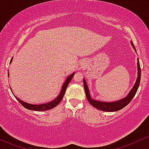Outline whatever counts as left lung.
Segmentation results:
<instances>
[{
	"instance_id": "1",
	"label": "left lung",
	"mask_w": 149,
	"mask_h": 149,
	"mask_svg": "<svg viewBox=\"0 0 149 149\" xmlns=\"http://www.w3.org/2000/svg\"><path fill=\"white\" fill-rule=\"evenodd\" d=\"M131 45H132V47L136 52V49L133 45V43L131 42ZM137 70H138V73H137V78L136 80L135 84L134 85L133 88L131 89L130 93H128L126 97H124L123 99L120 100L115 101V102H102V101H97L95 100H93L91 98L90 95V93H89V90L88 88V86H87L86 80L84 79V90L86 93V95L87 100L91 104L92 106H93L96 109L101 110V111H118V110L123 109L125 107V106H127L129 103L130 102V101L132 100V98L134 97V96L135 95L137 91V89L139 88V83H140V79H141V68H140V65H139V58L137 59Z\"/></svg>"
}]
</instances>
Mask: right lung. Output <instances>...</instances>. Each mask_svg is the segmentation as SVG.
<instances>
[{"label": "right lung", "mask_w": 149, "mask_h": 149, "mask_svg": "<svg viewBox=\"0 0 149 149\" xmlns=\"http://www.w3.org/2000/svg\"><path fill=\"white\" fill-rule=\"evenodd\" d=\"M12 59H13V58H12L11 61H10V63H11ZM74 73L75 72H73L72 74L70 75L69 77H68L67 79H66L65 81L64 82L63 85L62 86V88H61L60 94H59L58 96L56 98L54 99V100L51 101V102H48V103H45V104H29V103L24 102V101L22 100H20L17 97H16L15 95V97H16V99H17V100L20 102V104H22V105L23 107H24L27 109L33 110V111H46V110L53 109L54 107H55L56 106H57L58 104L60 103L61 100L63 99V96L65 95V93L66 88H67V87H68V85L69 84L70 81L72 80V79ZM8 76H9V72H8ZM10 89H11V88H10Z\"/></svg>", "instance_id": "add662e5"}]
</instances>
